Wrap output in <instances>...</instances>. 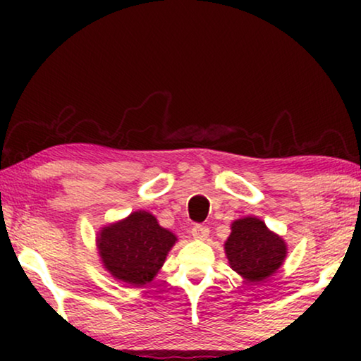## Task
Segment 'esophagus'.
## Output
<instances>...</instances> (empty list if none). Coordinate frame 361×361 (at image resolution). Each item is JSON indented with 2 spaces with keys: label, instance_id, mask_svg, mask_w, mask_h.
I'll return each instance as SVG.
<instances>
[{
  "label": "esophagus",
  "instance_id": "1",
  "mask_svg": "<svg viewBox=\"0 0 361 361\" xmlns=\"http://www.w3.org/2000/svg\"><path fill=\"white\" fill-rule=\"evenodd\" d=\"M192 236H194L195 240H207L209 238V228H207V226H202V225H195L194 228H192Z\"/></svg>",
  "mask_w": 361,
  "mask_h": 361
}]
</instances>
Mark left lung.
I'll list each match as a JSON object with an SVG mask.
<instances>
[{
    "mask_svg": "<svg viewBox=\"0 0 361 361\" xmlns=\"http://www.w3.org/2000/svg\"><path fill=\"white\" fill-rule=\"evenodd\" d=\"M225 255L230 268L246 283L261 284L278 273L288 256V243L258 216H243L231 224Z\"/></svg>",
    "mask_w": 361,
    "mask_h": 361,
    "instance_id": "obj_1",
    "label": "left lung"
}]
</instances>
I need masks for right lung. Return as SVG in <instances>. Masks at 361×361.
<instances>
[{"mask_svg":"<svg viewBox=\"0 0 361 361\" xmlns=\"http://www.w3.org/2000/svg\"><path fill=\"white\" fill-rule=\"evenodd\" d=\"M177 236L146 210L102 226L97 250L102 266L111 278L130 286L149 284L176 245Z\"/></svg>","mask_w":361,"mask_h":361,"instance_id":"1","label":"right lung"}]
</instances>
